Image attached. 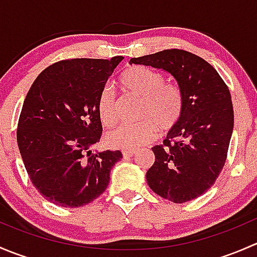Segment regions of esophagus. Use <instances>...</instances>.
<instances>
[{"mask_svg": "<svg viewBox=\"0 0 257 257\" xmlns=\"http://www.w3.org/2000/svg\"><path fill=\"white\" fill-rule=\"evenodd\" d=\"M136 150H133V149H125V150H123V157L124 158H132V157H134V155H136Z\"/></svg>", "mask_w": 257, "mask_h": 257, "instance_id": "obj_1", "label": "esophagus"}]
</instances>
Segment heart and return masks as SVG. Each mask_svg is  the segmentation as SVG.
<instances>
[{
  "label": "heart",
  "mask_w": 257,
  "mask_h": 257,
  "mask_svg": "<svg viewBox=\"0 0 257 257\" xmlns=\"http://www.w3.org/2000/svg\"><path fill=\"white\" fill-rule=\"evenodd\" d=\"M121 88L142 99L139 119L136 124H121L107 136L110 147L119 149H137L154 141L159 128L167 132L180 120L184 109V95L179 85L165 82L162 72L144 66H133L120 74ZM98 115L104 125L116 120L115 95L112 88L105 87L100 92L97 103Z\"/></svg>",
  "instance_id": "heart-1"
}]
</instances>
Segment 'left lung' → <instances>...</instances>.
<instances>
[{
    "mask_svg": "<svg viewBox=\"0 0 257 257\" xmlns=\"http://www.w3.org/2000/svg\"><path fill=\"white\" fill-rule=\"evenodd\" d=\"M168 72L184 95L180 120L162 145L152 148L154 164L147 172L149 188L173 203H186L206 193L221 173L234 129L229 88L214 67L183 49H165L132 58Z\"/></svg>",
    "mask_w": 257,
    "mask_h": 257,
    "instance_id": "8db88e82",
    "label": "left lung"
}]
</instances>
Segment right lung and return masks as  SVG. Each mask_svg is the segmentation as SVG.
Returning a JSON list of instances; mask_svg holds the SVG:
<instances>
[{
  "mask_svg": "<svg viewBox=\"0 0 257 257\" xmlns=\"http://www.w3.org/2000/svg\"><path fill=\"white\" fill-rule=\"evenodd\" d=\"M124 57L74 58L47 67L33 82L21 110L17 144L31 181L51 203L78 208L109 184L119 150L92 153L102 123L97 103Z\"/></svg>",
  "mask_w": 257,
  "mask_h": 257,
  "instance_id": "1",
  "label": "right lung"
}]
</instances>
